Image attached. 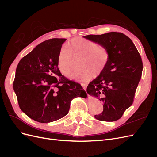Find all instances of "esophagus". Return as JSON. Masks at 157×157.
<instances>
[{
    "label": "esophagus",
    "instance_id": "esophagus-1",
    "mask_svg": "<svg viewBox=\"0 0 157 157\" xmlns=\"http://www.w3.org/2000/svg\"><path fill=\"white\" fill-rule=\"evenodd\" d=\"M82 86L83 87V88L84 89V90H86V87H87L86 84H82Z\"/></svg>",
    "mask_w": 157,
    "mask_h": 157
}]
</instances>
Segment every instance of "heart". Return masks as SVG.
Segmentation results:
<instances>
[{"label": "heart", "mask_w": 157, "mask_h": 157, "mask_svg": "<svg viewBox=\"0 0 157 157\" xmlns=\"http://www.w3.org/2000/svg\"><path fill=\"white\" fill-rule=\"evenodd\" d=\"M80 58L81 68L71 73V79L80 82H87L94 74L98 75L105 69L109 59V52L106 46L82 38H75L59 50L57 66L60 72L67 75L71 70L73 58Z\"/></svg>", "instance_id": "1"}]
</instances>
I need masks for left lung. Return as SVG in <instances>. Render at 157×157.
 <instances>
[{
    "instance_id": "8db88e82",
    "label": "left lung",
    "mask_w": 157,
    "mask_h": 157,
    "mask_svg": "<svg viewBox=\"0 0 157 157\" xmlns=\"http://www.w3.org/2000/svg\"><path fill=\"white\" fill-rule=\"evenodd\" d=\"M84 38L106 46L108 63L98 77L90 82L86 92L103 103V111L95 118L102 121L119 119L134 101L141 77L143 63L132 40L122 33L89 35Z\"/></svg>"
}]
</instances>
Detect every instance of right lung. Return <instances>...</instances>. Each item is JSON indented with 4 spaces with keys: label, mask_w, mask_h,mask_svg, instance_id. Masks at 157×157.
I'll list each match as a JSON object with an SVG mask.
<instances>
[{
    "label": "right lung",
    "mask_w": 157,
    "mask_h": 157,
    "mask_svg": "<svg viewBox=\"0 0 157 157\" xmlns=\"http://www.w3.org/2000/svg\"><path fill=\"white\" fill-rule=\"evenodd\" d=\"M65 39H52L37 45L20 61L13 87L21 110L41 123L53 122L69 112L71 101L86 98L81 85L69 80L57 66Z\"/></svg>",
    "instance_id": "right-lung-1"
}]
</instances>
